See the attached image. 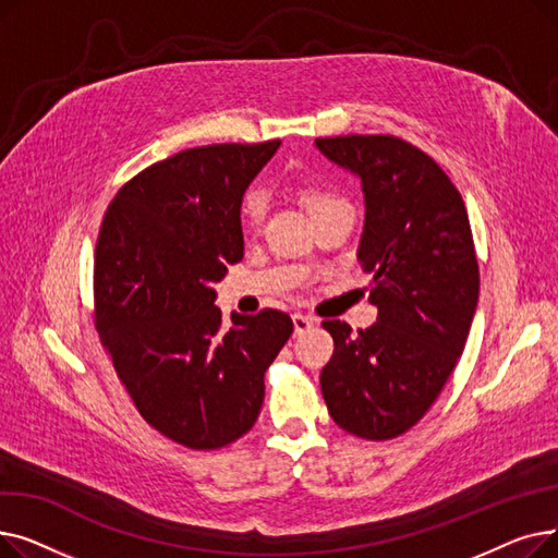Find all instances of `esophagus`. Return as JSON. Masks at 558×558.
<instances>
[{"label":"esophagus","instance_id":"obj_1","mask_svg":"<svg viewBox=\"0 0 558 558\" xmlns=\"http://www.w3.org/2000/svg\"><path fill=\"white\" fill-rule=\"evenodd\" d=\"M291 320H294V332L296 335H303V332H307L316 326V318L305 316V314H294V316H291Z\"/></svg>","mask_w":558,"mask_h":558}]
</instances>
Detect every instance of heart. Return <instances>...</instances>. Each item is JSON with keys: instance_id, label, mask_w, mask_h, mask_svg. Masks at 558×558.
<instances>
[{"instance_id": "b5f03b06", "label": "heart", "mask_w": 558, "mask_h": 558, "mask_svg": "<svg viewBox=\"0 0 558 558\" xmlns=\"http://www.w3.org/2000/svg\"><path fill=\"white\" fill-rule=\"evenodd\" d=\"M303 201H305V205H307L310 215H316V213H320V210L330 208V205H335V203H341L335 194L324 192V190H316V187L305 190V192H303ZM264 213H267V201H264L262 192H257V190L248 192L246 198H244V208H242L244 223H246L248 228H257V226L262 223V219H264Z\"/></svg>"}]
</instances>
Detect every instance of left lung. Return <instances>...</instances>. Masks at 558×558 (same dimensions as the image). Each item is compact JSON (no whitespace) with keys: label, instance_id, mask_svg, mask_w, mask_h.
Segmentation results:
<instances>
[{"label":"left lung","instance_id":"left-lung-1","mask_svg":"<svg viewBox=\"0 0 558 558\" xmlns=\"http://www.w3.org/2000/svg\"><path fill=\"white\" fill-rule=\"evenodd\" d=\"M364 192L362 271L377 320L353 332L326 320L335 353L320 373L332 421L385 441L414 427L444 385L471 332L480 267L461 194L427 154L393 135L314 140Z\"/></svg>","mask_w":558,"mask_h":558}]
</instances>
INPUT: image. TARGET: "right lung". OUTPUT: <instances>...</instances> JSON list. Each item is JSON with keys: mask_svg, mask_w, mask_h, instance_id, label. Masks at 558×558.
Instances as JSON below:
<instances>
[{"mask_svg": "<svg viewBox=\"0 0 558 558\" xmlns=\"http://www.w3.org/2000/svg\"><path fill=\"white\" fill-rule=\"evenodd\" d=\"M210 144L140 171L104 217L95 253V324L142 418L171 441L215 450L244 436L264 371L294 332L284 312H232L215 284L244 257L242 198L278 151Z\"/></svg>", "mask_w": 558, "mask_h": 558, "instance_id": "obj_1", "label": "right lung"}]
</instances>
